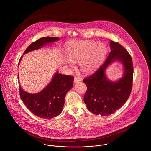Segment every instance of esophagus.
<instances>
[{
  "label": "esophagus",
  "mask_w": 151,
  "mask_h": 151,
  "mask_svg": "<svg viewBox=\"0 0 151 151\" xmlns=\"http://www.w3.org/2000/svg\"><path fill=\"white\" fill-rule=\"evenodd\" d=\"M81 81V78H80V77H75L74 78V83H78Z\"/></svg>",
  "instance_id": "34e87169"
}]
</instances>
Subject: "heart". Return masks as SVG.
Masks as SVG:
<instances>
[{
  "label": "heart",
  "mask_w": 151,
  "mask_h": 151,
  "mask_svg": "<svg viewBox=\"0 0 151 151\" xmlns=\"http://www.w3.org/2000/svg\"><path fill=\"white\" fill-rule=\"evenodd\" d=\"M107 47L103 42L97 41H74L66 47V53L70 60L67 64L72 66L73 61L79 62L81 70L84 73L96 71L101 66L107 53Z\"/></svg>",
  "instance_id": "heart-1"
}]
</instances>
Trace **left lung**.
<instances>
[{
  "label": "left lung",
  "mask_w": 151,
  "mask_h": 151,
  "mask_svg": "<svg viewBox=\"0 0 151 151\" xmlns=\"http://www.w3.org/2000/svg\"><path fill=\"white\" fill-rule=\"evenodd\" d=\"M111 52L106 60L90 76L83 80L87 86L84 97L87 109L95 115H111L125 103L132 89L133 60L126 49L111 40ZM120 60L124 65L123 76L116 82L108 80L104 71L109 64Z\"/></svg>",
  "instance_id": "left-lung-1"
}]
</instances>
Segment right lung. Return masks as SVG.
Segmentation results:
<instances>
[{"label": "right lung", "mask_w": 151, "mask_h": 151, "mask_svg": "<svg viewBox=\"0 0 151 151\" xmlns=\"http://www.w3.org/2000/svg\"><path fill=\"white\" fill-rule=\"evenodd\" d=\"M58 40L57 37L51 36L40 38L31 43L24 54ZM73 80L74 78L71 75H62L57 72L47 86L38 93L29 94L19 85L20 97L26 107L33 114L42 119H52L58 116L62 111L66 94L73 88Z\"/></svg>", "instance_id": "add662e5"}]
</instances>
